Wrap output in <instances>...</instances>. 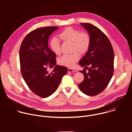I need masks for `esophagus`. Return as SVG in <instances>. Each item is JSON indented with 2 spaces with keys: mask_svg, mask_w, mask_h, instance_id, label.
<instances>
[{
  "mask_svg": "<svg viewBox=\"0 0 132 132\" xmlns=\"http://www.w3.org/2000/svg\"><path fill=\"white\" fill-rule=\"evenodd\" d=\"M68 71L69 72H77V70L73 69H71V68H68Z\"/></svg>",
  "mask_w": 132,
  "mask_h": 132,
  "instance_id": "obj_1",
  "label": "esophagus"
}]
</instances>
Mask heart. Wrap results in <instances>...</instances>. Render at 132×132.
Segmentation results:
<instances>
[{
  "mask_svg": "<svg viewBox=\"0 0 132 132\" xmlns=\"http://www.w3.org/2000/svg\"><path fill=\"white\" fill-rule=\"evenodd\" d=\"M59 37L64 41L72 42V51L77 50L80 54L86 53L90 46L91 37L89 34L86 32H81L79 30L72 27H67L63 30L59 34ZM50 46L55 54L59 55L61 53L60 41L57 37H52L50 42ZM77 51L62 55L58 59L59 64L68 67H73L80 58Z\"/></svg>",
  "mask_w": 132,
  "mask_h": 132,
  "instance_id": "b5f03b06",
  "label": "heart"
}]
</instances>
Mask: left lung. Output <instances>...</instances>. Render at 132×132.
Returning a JSON list of instances; mask_svg holds the SVG:
<instances>
[{
  "label": "left lung",
  "instance_id": "1",
  "mask_svg": "<svg viewBox=\"0 0 132 132\" xmlns=\"http://www.w3.org/2000/svg\"><path fill=\"white\" fill-rule=\"evenodd\" d=\"M91 37V44L79 64L83 70L84 79L78 85L80 91L88 96H96L110 82L114 72V51L106 35L97 27L81 23ZM89 67L88 68V66ZM88 69L86 72V70Z\"/></svg>",
  "mask_w": 132,
  "mask_h": 132
}]
</instances>
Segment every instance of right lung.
Masks as SVG:
<instances>
[{"instance_id": "1", "label": "right lung", "mask_w": 132, "mask_h": 132, "mask_svg": "<svg viewBox=\"0 0 132 132\" xmlns=\"http://www.w3.org/2000/svg\"><path fill=\"white\" fill-rule=\"evenodd\" d=\"M58 27H46L35 29L22 41L19 50L20 69L22 77L31 91L42 98L50 96L59 87L67 72L64 66H56V54L48 47L51 34ZM55 66L52 73L47 66Z\"/></svg>"}]
</instances>
